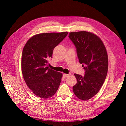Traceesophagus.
Segmentation results:
<instances>
[{
    "instance_id": "1",
    "label": "esophagus",
    "mask_w": 126,
    "mask_h": 126,
    "mask_svg": "<svg viewBox=\"0 0 126 126\" xmlns=\"http://www.w3.org/2000/svg\"><path fill=\"white\" fill-rule=\"evenodd\" d=\"M69 75H69V74H64L63 75V77H68V76H69Z\"/></svg>"
}]
</instances>
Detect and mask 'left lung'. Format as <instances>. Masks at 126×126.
Masks as SVG:
<instances>
[{"label":"left lung","mask_w":126,"mask_h":126,"mask_svg":"<svg viewBox=\"0 0 126 126\" xmlns=\"http://www.w3.org/2000/svg\"><path fill=\"white\" fill-rule=\"evenodd\" d=\"M76 47L79 63L85 70L83 76L75 74L77 83L73 89L83 101L92 98L102 86L108 71V55L102 41L95 34L83 31L69 33Z\"/></svg>","instance_id":"8db88e82"}]
</instances>
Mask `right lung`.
<instances>
[{"label":"right lung","instance_id":"right-lung-1","mask_svg":"<svg viewBox=\"0 0 126 126\" xmlns=\"http://www.w3.org/2000/svg\"><path fill=\"white\" fill-rule=\"evenodd\" d=\"M68 32L44 33L32 37L23 50L22 70L28 87L38 97H51L57 92L62 74L47 67L53 50L66 36Z\"/></svg>","mask_w":126,"mask_h":126}]
</instances>
